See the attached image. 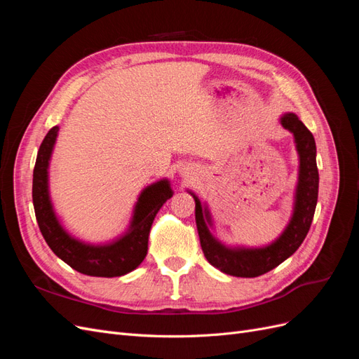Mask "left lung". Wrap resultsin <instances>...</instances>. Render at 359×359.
Returning a JSON list of instances; mask_svg holds the SVG:
<instances>
[{
	"instance_id": "left-lung-1",
	"label": "left lung",
	"mask_w": 359,
	"mask_h": 359,
	"mask_svg": "<svg viewBox=\"0 0 359 359\" xmlns=\"http://www.w3.org/2000/svg\"><path fill=\"white\" fill-rule=\"evenodd\" d=\"M281 126L295 136L299 153V180L295 211H293L292 220L286 231L281 233L276 243L264 248L224 247L210 233L208 224H206V222L210 223L208 211L202 210L199 199L193 194L194 202H196L194 214H196V226L202 252L212 266L219 268L229 276L257 277L274 269L297 252L311 226L319 191L316 142H314L310 130L299 121L297 115L286 114L281 116Z\"/></svg>"
}]
</instances>
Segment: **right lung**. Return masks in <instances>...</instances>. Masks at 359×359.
<instances>
[{
    "instance_id": "obj_1",
    "label": "right lung",
    "mask_w": 359,
    "mask_h": 359,
    "mask_svg": "<svg viewBox=\"0 0 359 359\" xmlns=\"http://www.w3.org/2000/svg\"><path fill=\"white\" fill-rule=\"evenodd\" d=\"M58 127H52L39 148L32 173V203L45 241L61 260L85 276L119 277L142 264L148 252L151 224L161 205L172 198L169 182L163 180L145 189L137 201L132 226L119 240L104 245H86L70 238L53 214L48 193V165Z\"/></svg>"
}]
</instances>
